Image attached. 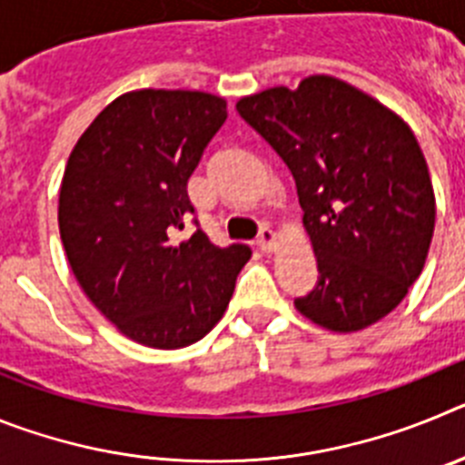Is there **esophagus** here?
Returning <instances> with one entry per match:
<instances>
[{
    "label": "esophagus",
    "mask_w": 465,
    "mask_h": 465,
    "mask_svg": "<svg viewBox=\"0 0 465 465\" xmlns=\"http://www.w3.org/2000/svg\"><path fill=\"white\" fill-rule=\"evenodd\" d=\"M277 244H279L277 232H274L272 228H262L261 235H258V246H261L262 252L265 253L274 252V249H277Z\"/></svg>",
    "instance_id": "34e87169"
}]
</instances>
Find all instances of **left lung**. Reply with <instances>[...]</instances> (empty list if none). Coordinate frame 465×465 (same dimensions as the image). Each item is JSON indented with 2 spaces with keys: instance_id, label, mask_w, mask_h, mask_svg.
Segmentation results:
<instances>
[{
  "instance_id": "1",
  "label": "left lung",
  "mask_w": 465,
  "mask_h": 465,
  "mask_svg": "<svg viewBox=\"0 0 465 465\" xmlns=\"http://www.w3.org/2000/svg\"><path fill=\"white\" fill-rule=\"evenodd\" d=\"M237 111L298 186L319 283L295 310L332 332L384 319L424 270L435 228L429 165L408 123L328 74L246 94Z\"/></svg>"
}]
</instances>
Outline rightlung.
Listing matches in <instances>:
<instances>
[{
    "label": "right lung",
    "mask_w": 465,
    "mask_h": 465,
    "mask_svg": "<svg viewBox=\"0 0 465 465\" xmlns=\"http://www.w3.org/2000/svg\"><path fill=\"white\" fill-rule=\"evenodd\" d=\"M203 90L143 88L106 104L72 149L57 225L74 277L125 338L153 349L203 340L225 314L252 249L176 240L186 183L228 111Z\"/></svg>",
    "instance_id": "right-lung-1"
}]
</instances>
